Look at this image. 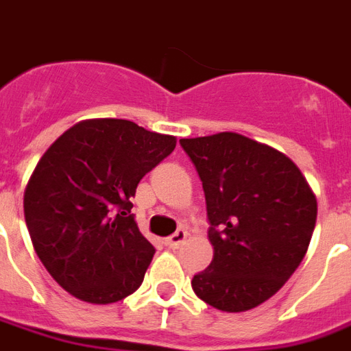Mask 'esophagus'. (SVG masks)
<instances>
[{
    "label": "esophagus",
    "mask_w": 351,
    "mask_h": 351,
    "mask_svg": "<svg viewBox=\"0 0 351 351\" xmlns=\"http://www.w3.org/2000/svg\"><path fill=\"white\" fill-rule=\"evenodd\" d=\"M187 239V232L186 230H178V232H175V234L171 235V237H167L165 239V245L169 248H180L182 243Z\"/></svg>",
    "instance_id": "esophagus-1"
}]
</instances>
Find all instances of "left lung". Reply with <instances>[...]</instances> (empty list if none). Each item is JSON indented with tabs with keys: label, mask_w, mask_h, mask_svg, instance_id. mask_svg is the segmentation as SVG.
<instances>
[{
	"label": "left lung",
	"mask_w": 351,
	"mask_h": 351,
	"mask_svg": "<svg viewBox=\"0 0 351 351\" xmlns=\"http://www.w3.org/2000/svg\"><path fill=\"white\" fill-rule=\"evenodd\" d=\"M199 173L213 259L195 274L200 300L228 313L269 300L306 256L317 199L291 158L235 132L180 140Z\"/></svg>",
	"instance_id": "1"
}]
</instances>
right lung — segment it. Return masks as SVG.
<instances>
[{
	"label": "right lung",
	"mask_w": 351,
	"mask_h": 351,
	"mask_svg": "<svg viewBox=\"0 0 351 351\" xmlns=\"http://www.w3.org/2000/svg\"><path fill=\"white\" fill-rule=\"evenodd\" d=\"M175 147V136L127 119H86L40 158L23 195L25 223L40 261L75 298L112 304L141 285L154 247L130 199Z\"/></svg>",
	"instance_id": "obj_1"
}]
</instances>
